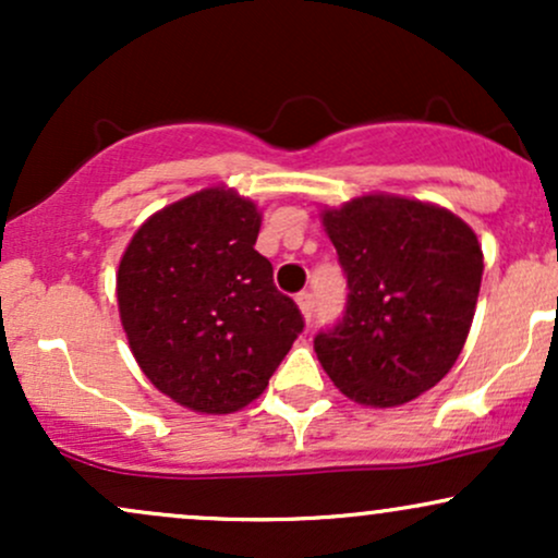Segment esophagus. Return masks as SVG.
Masks as SVG:
<instances>
[{"label": "esophagus", "mask_w": 558, "mask_h": 558, "mask_svg": "<svg viewBox=\"0 0 558 558\" xmlns=\"http://www.w3.org/2000/svg\"><path fill=\"white\" fill-rule=\"evenodd\" d=\"M296 304L301 315L306 317V323H312V317H315V296H312V291H301L296 296Z\"/></svg>", "instance_id": "34e87169"}]
</instances>
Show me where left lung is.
Instances as JSON below:
<instances>
[{
    "label": "left lung",
    "instance_id": "8db88e82",
    "mask_svg": "<svg viewBox=\"0 0 558 558\" xmlns=\"http://www.w3.org/2000/svg\"><path fill=\"white\" fill-rule=\"evenodd\" d=\"M349 296L315 336L317 360L349 399L399 407L453 367L475 315L483 248L433 204L362 196L323 215Z\"/></svg>",
    "mask_w": 558,
    "mask_h": 558
}]
</instances>
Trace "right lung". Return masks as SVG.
<instances>
[{
  "mask_svg": "<svg viewBox=\"0 0 558 558\" xmlns=\"http://www.w3.org/2000/svg\"><path fill=\"white\" fill-rule=\"evenodd\" d=\"M259 213L226 189L170 204L128 243L120 319L138 367L181 407L228 414L267 388L304 330L254 248Z\"/></svg>",
  "mask_w": 558,
  "mask_h": 558,
  "instance_id": "right-lung-1",
  "label": "right lung"
}]
</instances>
